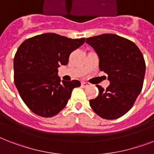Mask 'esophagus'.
Wrapping results in <instances>:
<instances>
[{"mask_svg":"<svg viewBox=\"0 0 154 154\" xmlns=\"http://www.w3.org/2000/svg\"><path fill=\"white\" fill-rule=\"evenodd\" d=\"M90 85L89 83H87V82H82V87H88Z\"/></svg>","mask_w":154,"mask_h":154,"instance_id":"esophagus-1","label":"esophagus"}]
</instances>
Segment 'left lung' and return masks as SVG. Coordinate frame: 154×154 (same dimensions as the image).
Instances as JSON below:
<instances>
[{
    "label": "left lung",
    "mask_w": 154,
    "mask_h": 154,
    "mask_svg": "<svg viewBox=\"0 0 154 154\" xmlns=\"http://www.w3.org/2000/svg\"><path fill=\"white\" fill-rule=\"evenodd\" d=\"M85 42L97 53L100 70L110 82L106 89L97 85L98 96L89 105L104 119L119 118L133 107L142 89L146 72L143 55L134 42L116 34L89 37Z\"/></svg>",
    "instance_id": "1"
}]
</instances>
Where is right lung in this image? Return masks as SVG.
Wrapping results in <instances>:
<instances>
[{"mask_svg":"<svg viewBox=\"0 0 154 154\" xmlns=\"http://www.w3.org/2000/svg\"><path fill=\"white\" fill-rule=\"evenodd\" d=\"M85 38L71 39L47 32L25 40L13 60L14 83L20 97L32 112L51 117L67 105L77 80L60 81L57 68L66 65L70 53L84 44Z\"/></svg>","mask_w":154,"mask_h":154,"instance_id":"obj_1","label":"right lung"}]
</instances>
